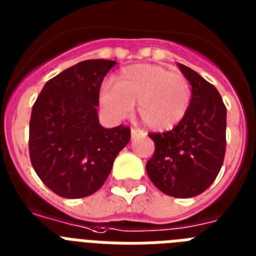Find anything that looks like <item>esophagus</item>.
<instances>
[{
    "mask_svg": "<svg viewBox=\"0 0 256 256\" xmlns=\"http://www.w3.org/2000/svg\"><path fill=\"white\" fill-rule=\"evenodd\" d=\"M141 136H145V133H144L142 130H136V128H132V130H130V137H132V140L133 138H136V137H141Z\"/></svg>",
    "mask_w": 256,
    "mask_h": 256,
    "instance_id": "1",
    "label": "esophagus"
}]
</instances>
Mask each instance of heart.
<instances>
[{"instance_id": "heart-1", "label": "heart", "mask_w": 256, "mask_h": 256, "mask_svg": "<svg viewBox=\"0 0 256 256\" xmlns=\"http://www.w3.org/2000/svg\"><path fill=\"white\" fill-rule=\"evenodd\" d=\"M191 100L192 88L184 76L154 64L123 68L116 85L103 82L99 90V102L108 118L126 119L137 104L144 126L156 132L178 126L188 112Z\"/></svg>"}]
</instances>
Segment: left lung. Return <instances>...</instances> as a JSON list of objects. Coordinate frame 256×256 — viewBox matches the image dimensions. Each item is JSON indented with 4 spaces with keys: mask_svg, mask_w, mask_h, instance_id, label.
<instances>
[{
    "mask_svg": "<svg viewBox=\"0 0 256 256\" xmlns=\"http://www.w3.org/2000/svg\"><path fill=\"white\" fill-rule=\"evenodd\" d=\"M192 88L186 118L168 132L150 133L156 150L148 176L172 198H194L218 175L226 148V107L217 88L191 68L178 64Z\"/></svg>",
    "mask_w": 256,
    "mask_h": 256,
    "instance_id": "obj_1",
    "label": "left lung"
}]
</instances>
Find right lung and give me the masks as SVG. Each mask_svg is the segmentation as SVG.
Wrapping results in <instances>:
<instances>
[{
    "instance_id": "right-lung-1",
    "label": "right lung",
    "mask_w": 256,
    "mask_h": 256,
    "mask_svg": "<svg viewBox=\"0 0 256 256\" xmlns=\"http://www.w3.org/2000/svg\"><path fill=\"white\" fill-rule=\"evenodd\" d=\"M116 61L86 60L44 85L30 120V158L42 182L61 198L98 191L111 172L130 130L99 124V90Z\"/></svg>"
}]
</instances>
